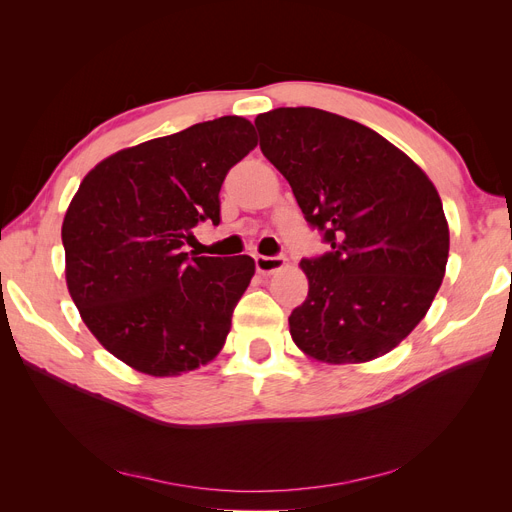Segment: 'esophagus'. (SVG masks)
<instances>
[{
  "instance_id": "1",
  "label": "esophagus",
  "mask_w": 512,
  "mask_h": 512,
  "mask_svg": "<svg viewBox=\"0 0 512 512\" xmlns=\"http://www.w3.org/2000/svg\"><path fill=\"white\" fill-rule=\"evenodd\" d=\"M254 260H256V269L260 273H265V275L280 271L286 265V256H282V254H277V256H256Z\"/></svg>"
}]
</instances>
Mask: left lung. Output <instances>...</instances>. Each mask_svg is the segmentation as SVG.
Returning a JSON list of instances; mask_svg holds the SVG:
<instances>
[{"mask_svg": "<svg viewBox=\"0 0 512 512\" xmlns=\"http://www.w3.org/2000/svg\"><path fill=\"white\" fill-rule=\"evenodd\" d=\"M260 151L288 179L329 252L303 258L307 299L290 335L327 363L391 352L427 314L448 260V224L429 177L359 121L312 106L256 117Z\"/></svg>", "mask_w": 512, "mask_h": 512, "instance_id": "8db88e82", "label": "left lung"}]
</instances>
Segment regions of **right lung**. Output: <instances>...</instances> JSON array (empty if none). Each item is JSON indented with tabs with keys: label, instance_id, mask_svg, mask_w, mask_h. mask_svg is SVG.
<instances>
[{
	"label": "right lung",
	"instance_id": "obj_1",
	"mask_svg": "<svg viewBox=\"0 0 512 512\" xmlns=\"http://www.w3.org/2000/svg\"><path fill=\"white\" fill-rule=\"evenodd\" d=\"M256 147L243 117L203 121L102 160L61 226L66 282L87 329L149 376L209 363L254 275L250 256L183 252L192 228L220 224L228 170Z\"/></svg>",
	"mask_w": 512,
	"mask_h": 512
}]
</instances>
